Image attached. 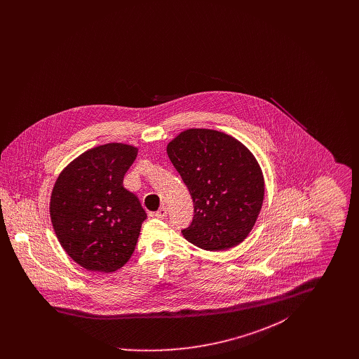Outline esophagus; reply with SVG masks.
Returning <instances> with one entry per match:
<instances>
[{"instance_id":"esophagus-1","label":"esophagus","mask_w":359,"mask_h":359,"mask_svg":"<svg viewBox=\"0 0 359 359\" xmlns=\"http://www.w3.org/2000/svg\"><path fill=\"white\" fill-rule=\"evenodd\" d=\"M154 217L158 218V219H165V218L168 217V208H167V207H161V208L154 214Z\"/></svg>"}]
</instances>
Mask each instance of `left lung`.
<instances>
[{"label":"left lung","instance_id":"obj_1","mask_svg":"<svg viewBox=\"0 0 359 359\" xmlns=\"http://www.w3.org/2000/svg\"><path fill=\"white\" fill-rule=\"evenodd\" d=\"M167 154L194 202L184 238L214 252L246 238L264 201V177L253 154L236 138L210 129L180 133Z\"/></svg>","mask_w":359,"mask_h":359}]
</instances>
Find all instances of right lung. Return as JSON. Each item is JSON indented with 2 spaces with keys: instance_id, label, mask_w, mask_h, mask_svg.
I'll use <instances>...</instances> for the list:
<instances>
[{
  "instance_id": "1",
  "label": "right lung",
  "mask_w": 359,
  "mask_h": 359,
  "mask_svg": "<svg viewBox=\"0 0 359 359\" xmlns=\"http://www.w3.org/2000/svg\"><path fill=\"white\" fill-rule=\"evenodd\" d=\"M137 149L106 144L75 158L52 191L51 221L60 245L76 264L93 272H114L136 249L147 212L123 176Z\"/></svg>"
}]
</instances>
